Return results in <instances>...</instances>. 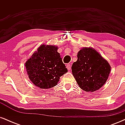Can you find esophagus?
Instances as JSON below:
<instances>
[{
  "label": "esophagus",
  "instance_id": "obj_1",
  "mask_svg": "<svg viewBox=\"0 0 125 125\" xmlns=\"http://www.w3.org/2000/svg\"><path fill=\"white\" fill-rule=\"evenodd\" d=\"M66 67H67V69H68V70H71V64H67V65H66Z\"/></svg>",
  "mask_w": 125,
  "mask_h": 125
}]
</instances>
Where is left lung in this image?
<instances>
[{"label": "left lung", "mask_w": 125, "mask_h": 125, "mask_svg": "<svg viewBox=\"0 0 125 125\" xmlns=\"http://www.w3.org/2000/svg\"><path fill=\"white\" fill-rule=\"evenodd\" d=\"M77 60L72 66V72L82 90L92 92L99 89L106 82L110 66L92 48H82L77 53Z\"/></svg>", "instance_id": "left-lung-1"}]
</instances>
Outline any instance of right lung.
I'll return each mask as SVG.
<instances>
[{"instance_id":"add662e5","label":"right lung","mask_w":125,"mask_h":125,"mask_svg":"<svg viewBox=\"0 0 125 125\" xmlns=\"http://www.w3.org/2000/svg\"><path fill=\"white\" fill-rule=\"evenodd\" d=\"M25 67L31 82L45 89L56 85L60 77L67 72L58 52V47L44 44L27 61Z\"/></svg>"}]
</instances>
